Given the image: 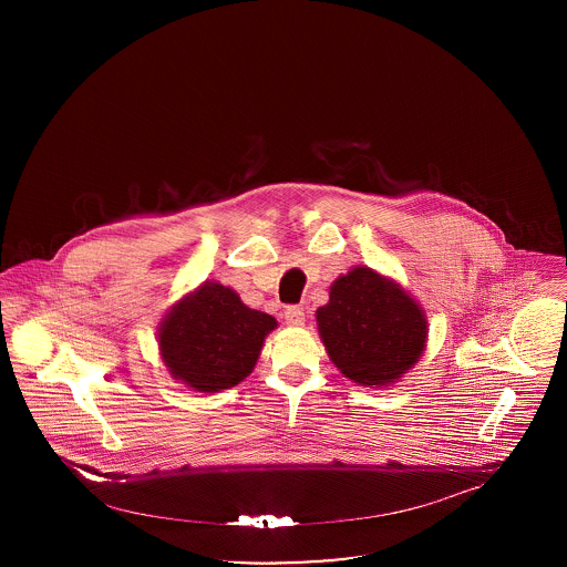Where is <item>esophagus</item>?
<instances>
[{"label": "esophagus", "mask_w": 567, "mask_h": 567, "mask_svg": "<svg viewBox=\"0 0 567 567\" xmlns=\"http://www.w3.org/2000/svg\"><path fill=\"white\" fill-rule=\"evenodd\" d=\"M285 321H287V324H291V327H301L303 321H306L303 310L299 306H287L285 308Z\"/></svg>", "instance_id": "esophagus-1"}]
</instances>
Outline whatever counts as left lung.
Instances as JSON below:
<instances>
[{"label":"left lung","mask_w":567,"mask_h":567,"mask_svg":"<svg viewBox=\"0 0 567 567\" xmlns=\"http://www.w3.org/2000/svg\"><path fill=\"white\" fill-rule=\"evenodd\" d=\"M317 324L331 363L370 389L402 380L427 349L430 329L421 303L398 280L365 266L331 282Z\"/></svg>","instance_id":"1"}]
</instances>
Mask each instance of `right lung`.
<instances>
[{"label":"right lung","mask_w":567,"mask_h":567,"mask_svg":"<svg viewBox=\"0 0 567 567\" xmlns=\"http://www.w3.org/2000/svg\"><path fill=\"white\" fill-rule=\"evenodd\" d=\"M278 327L216 280H204L181 297L157 327L169 377L190 391L218 393L240 384L257 365L266 338Z\"/></svg>","instance_id":"obj_1"}]
</instances>
